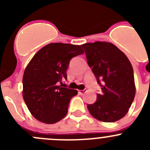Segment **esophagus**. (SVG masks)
Instances as JSON below:
<instances>
[{
	"label": "esophagus",
	"instance_id": "1",
	"mask_svg": "<svg viewBox=\"0 0 150 150\" xmlns=\"http://www.w3.org/2000/svg\"><path fill=\"white\" fill-rule=\"evenodd\" d=\"M86 91H87V90H86V89H84V90H81V91H78V93H79L80 94L83 95V94L84 93H86Z\"/></svg>",
	"mask_w": 150,
	"mask_h": 150
}]
</instances>
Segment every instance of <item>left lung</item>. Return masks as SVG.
<instances>
[{"instance_id":"left-lung-1","label":"left lung","mask_w":150,"mask_h":150,"mask_svg":"<svg viewBox=\"0 0 150 150\" xmlns=\"http://www.w3.org/2000/svg\"><path fill=\"white\" fill-rule=\"evenodd\" d=\"M81 46L102 91L97 94L94 104L87 105L89 112L102 122L119 120L127 114L136 94L134 70L129 59L117 46L108 42Z\"/></svg>"}]
</instances>
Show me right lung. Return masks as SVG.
Masks as SVG:
<instances>
[{"label":"right lung","instance_id":"obj_1","mask_svg":"<svg viewBox=\"0 0 150 150\" xmlns=\"http://www.w3.org/2000/svg\"><path fill=\"white\" fill-rule=\"evenodd\" d=\"M84 53L79 45L51 43L40 48L24 72L22 96L32 115L46 124L66 116L68 105L78 91L58 86L67 79L69 60Z\"/></svg>","mask_w":150,"mask_h":150}]
</instances>
